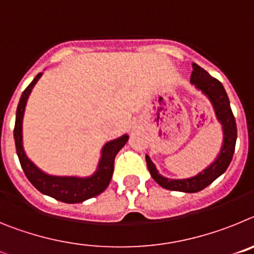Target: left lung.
I'll use <instances>...</instances> for the list:
<instances>
[{"label":"left lung","mask_w":254,"mask_h":254,"mask_svg":"<svg viewBox=\"0 0 254 254\" xmlns=\"http://www.w3.org/2000/svg\"><path fill=\"white\" fill-rule=\"evenodd\" d=\"M190 82L196 85L197 89L202 90L208 96V99L211 100L215 108L217 120L223 125L224 145L221 147L220 155L207 169L199 173L198 176L188 179L164 178L159 174L147 155L146 164L152 179L163 188L194 193V192L202 190L203 188L210 186L217 177L221 176L228 169L229 164L233 159V155H234L235 142H237V123H235V117L232 112V108H230L228 94H226L223 84L217 78L212 77L202 67L193 64V72L190 75Z\"/></svg>","instance_id":"8db88e82"}]
</instances>
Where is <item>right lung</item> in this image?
Listing matches in <instances>:
<instances>
[{
  "label": "right lung",
  "instance_id": "add662e5",
  "mask_svg": "<svg viewBox=\"0 0 254 254\" xmlns=\"http://www.w3.org/2000/svg\"><path fill=\"white\" fill-rule=\"evenodd\" d=\"M42 73H38L35 78L29 84L25 90L22 91L20 98L19 105L16 111V121H15V128H13V138H15V146H16L17 156H19L21 168L25 173L26 178L30 183L37 188L39 192L58 199L61 202L66 203H78L91 197L100 194L108 187L113 176L114 158L121 149L126 145L128 136L123 134L122 137L117 140L109 141L103 147L102 159L99 161V167L95 174L87 178H76V177H53L48 176L40 169H38L34 164L28 159V156L22 149V116L25 111L26 100H28L30 91L33 89Z\"/></svg>",
  "mask_w": 254,
  "mask_h": 254
}]
</instances>
